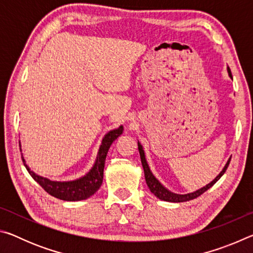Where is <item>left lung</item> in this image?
Listing matches in <instances>:
<instances>
[{"mask_svg": "<svg viewBox=\"0 0 253 253\" xmlns=\"http://www.w3.org/2000/svg\"><path fill=\"white\" fill-rule=\"evenodd\" d=\"M228 74L230 78H232V74H231V70L230 68L228 67ZM138 144V151H139V155H140V160H142V165H143V169H144V174H145V179H146V184L147 186L149 187V190H151L152 193L158 198L160 200L163 201H166V202H175V203H178V202H186V201H190V200H193L196 199L198 196H200L201 194H203L205 191H208L210 187H212L214 184H215L219 179L221 178L222 175L225 173L226 169H228V166L230 164V161L231 158H229L228 162H226V164L224 165L223 169L221 170L220 174L217 175V176L213 179L211 183L207 184V185L201 187L200 190L195 191V192H192V193H187V194H176V193H173V192H170L169 190H168L163 184L158 181V179L154 176L151 169H149V166L147 164V161H146V157H145V152L143 149L142 144L139 142L137 143Z\"/></svg>", "mask_w": 253, "mask_h": 253, "instance_id": "obj_1", "label": "left lung"}]
</instances>
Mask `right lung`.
Wrapping results in <instances>:
<instances>
[{"label":"right lung","mask_w":253,"mask_h":253,"mask_svg":"<svg viewBox=\"0 0 253 253\" xmlns=\"http://www.w3.org/2000/svg\"><path fill=\"white\" fill-rule=\"evenodd\" d=\"M123 131L124 127L123 125H121L116 129L107 132L101 140L95 164H93L91 169L87 174L84 175V176L74 179V181L57 182L51 181V179L43 176H40V175L36 174L33 170L30 169L29 165L25 163L22 154L23 164L34 181L39 183L41 187L45 192H48L50 195L63 201H70V202L85 200L95 194L101 186L102 178H104V169L107 153H108L111 144L123 134Z\"/></svg>","instance_id":"obj_1"}]
</instances>
